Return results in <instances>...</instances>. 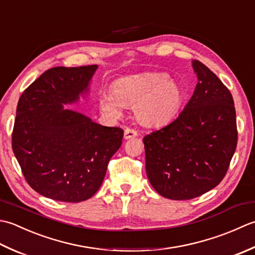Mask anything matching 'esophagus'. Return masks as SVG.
I'll list each match as a JSON object with an SVG mask.
<instances>
[{
  "instance_id": "esophagus-1",
  "label": "esophagus",
  "mask_w": 255,
  "mask_h": 255,
  "mask_svg": "<svg viewBox=\"0 0 255 255\" xmlns=\"http://www.w3.org/2000/svg\"><path fill=\"white\" fill-rule=\"evenodd\" d=\"M135 136H137V132L135 131V129L128 128H127L126 129H124V138H126V139L133 138Z\"/></svg>"
}]
</instances>
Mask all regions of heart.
I'll use <instances>...</instances> for the list:
<instances>
[{"mask_svg": "<svg viewBox=\"0 0 255 255\" xmlns=\"http://www.w3.org/2000/svg\"><path fill=\"white\" fill-rule=\"evenodd\" d=\"M185 92L165 72H142L122 77L112 89L99 95V106L107 116L120 118L124 108L134 107L135 118L146 127H160L176 117L183 106Z\"/></svg>", "mask_w": 255, "mask_h": 255, "instance_id": "heart-1", "label": "heart"}]
</instances>
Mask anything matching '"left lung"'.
Instances as JSON below:
<instances>
[{
  "label": "left lung",
  "mask_w": 255,
  "mask_h": 255,
  "mask_svg": "<svg viewBox=\"0 0 255 255\" xmlns=\"http://www.w3.org/2000/svg\"><path fill=\"white\" fill-rule=\"evenodd\" d=\"M195 91L175 121L143 138L150 185L165 198L188 200L214 189L237 148L235 103L208 67L191 61Z\"/></svg>",
  "instance_id": "left-lung-1"
}]
</instances>
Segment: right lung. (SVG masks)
<instances>
[{
    "label": "right lung",
    "instance_id": "1",
    "mask_svg": "<svg viewBox=\"0 0 255 255\" xmlns=\"http://www.w3.org/2000/svg\"><path fill=\"white\" fill-rule=\"evenodd\" d=\"M98 67L48 69L18 100L13 152L28 185L47 198H91L122 144V128L103 127L66 107L88 98Z\"/></svg>",
    "mask_w": 255,
    "mask_h": 255
}]
</instances>
